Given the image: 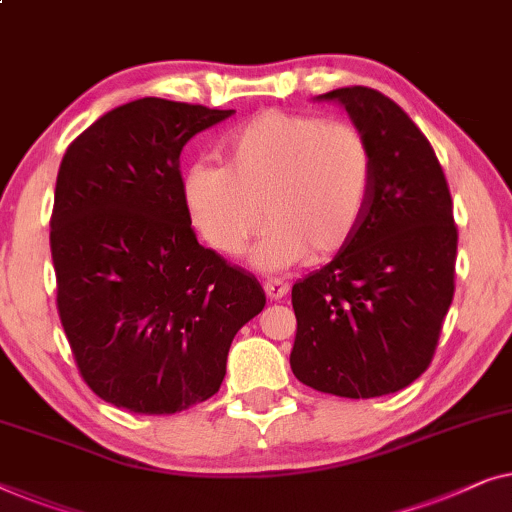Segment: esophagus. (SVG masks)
I'll return each instance as SVG.
<instances>
[{"mask_svg": "<svg viewBox=\"0 0 512 512\" xmlns=\"http://www.w3.org/2000/svg\"><path fill=\"white\" fill-rule=\"evenodd\" d=\"M287 290H290V285H287L285 280L273 278V280H266V283H264V292H266V297H269L271 301L283 299L285 294H287Z\"/></svg>", "mask_w": 512, "mask_h": 512, "instance_id": "obj_1", "label": "esophagus"}]
</instances>
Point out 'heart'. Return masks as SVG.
<instances>
[{
    "label": "heart",
    "mask_w": 512,
    "mask_h": 512,
    "mask_svg": "<svg viewBox=\"0 0 512 512\" xmlns=\"http://www.w3.org/2000/svg\"><path fill=\"white\" fill-rule=\"evenodd\" d=\"M220 157L225 167L197 162L183 176L192 227L220 255L246 250L259 208L266 225L253 262L266 271L325 259L355 234L373 183L359 127L271 109L232 129Z\"/></svg>",
    "instance_id": "b5f03b06"
}]
</instances>
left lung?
Wrapping results in <instances>:
<instances>
[{
    "label": "left lung",
    "instance_id": "left-lung-1",
    "mask_svg": "<svg viewBox=\"0 0 512 512\" xmlns=\"http://www.w3.org/2000/svg\"><path fill=\"white\" fill-rule=\"evenodd\" d=\"M345 106L369 141L373 183L355 234L292 287V373L345 399L399 392L434 357L455 294L457 227L438 157L383 92L352 85L318 97Z\"/></svg>",
    "mask_w": 512,
    "mask_h": 512
}]
</instances>
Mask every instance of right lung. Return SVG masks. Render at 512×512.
I'll return each instance as SVG.
<instances>
[{
	"instance_id": "obj_1",
	"label": "right lung",
	"mask_w": 512,
	"mask_h": 512,
	"mask_svg": "<svg viewBox=\"0 0 512 512\" xmlns=\"http://www.w3.org/2000/svg\"><path fill=\"white\" fill-rule=\"evenodd\" d=\"M234 111L143 97L102 115L62 157L50 218L57 311L106 403L171 415L211 399L262 285L199 246L181 153Z\"/></svg>"
}]
</instances>
